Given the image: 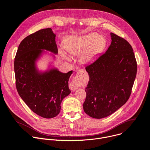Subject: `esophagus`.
I'll return each instance as SVG.
<instances>
[{
    "instance_id": "34e87169",
    "label": "esophagus",
    "mask_w": 150,
    "mask_h": 150,
    "mask_svg": "<svg viewBox=\"0 0 150 150\" xmlns=\"http://www.w3.org/2000/svg\"><path fill=\"white\" fill-rule=\"evenodd\" d=\"M85 71L83 69H81V70H79L78 71V74H82V73H84ZM78 87H79V84H78V82L75 79H74L72 80L71 83H69V88L70 89H71L73 91H75L76 90H77L78 88Z\"/></svg>"
}]
</instances>
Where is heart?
I'll return each mask as SVG.
<instances>
[{"instance_id":"b5f03b06","label":"heart","mask_w":150,"mask_h":150,"mask_svg":"<svg viewBox=\"0 0 150 150\" xmlns=\"http://www.w3.org/2000/svg\"><path fill=\"white\" fill-rule=\"evenodd\" d=\"M64 47L71 54L81 55V61L83 63L92 62L106 46V41L97 33H91L84 36H69L64 40ZM67 57V54L60 52Z\"/></svg>"}]
</instances>
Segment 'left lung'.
<instances>
[{"instance_id":"obj_1","label":"left lung","mask_w":150,"mask_h":150,"mask_svg":"<svg viewBox=\"0 0 150 150\" xmlns=\"http://www.w3.org/2000/svg\"><path fill=\"white\" fill-rule=\"evenodd\" d=\"M110 46L85 67L90 81L85 88V113L91 117L108 116L129 98L137 75V63L131 45L111 33Z\"/></svg>"}]
</instances>
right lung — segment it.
Returning a JSON list of instances; mask_svg holds the SVG:
<instances>
[{
	"instance_id": "right-lung-1",
	"label": "right lung",
	"mask_w": 150,
	"mask_h": 150,
	"mask_svg": "<svg viewBox=\"0 0 150 150\" xmlns=\"http://www.w3.org/2000/svg\"><path fill=\"white\" fill-rule=\"evenodd\" d=\"M55 37L50 28L29 35L21 42L14 60L19 96L34 113L46 119L58 115L62 100L71 93L68 81L72 71L64 74L54 69L41 74L35 68L42 50L57 53Z\"/></svg>"
}]
</instances>
